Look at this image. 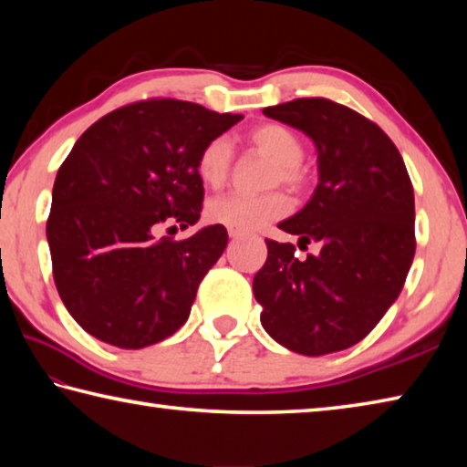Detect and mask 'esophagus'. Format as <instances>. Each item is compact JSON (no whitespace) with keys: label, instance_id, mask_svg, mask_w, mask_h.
<instances>
[{"label":"esophagus","instance_id":"1","mask_svg":"<svg viewBox=\"0 0 467 467\" xmlns=\"http://www.w3.org/2000/svg\"><path fill=\"white\" fill-rule=\"evenodd\" d=\"M228 236H231V239H233V241H236V239H241V234H239V233H236V231H228Z\"/></svg>","mask_w":467,"mask_h":467}]
</instances>
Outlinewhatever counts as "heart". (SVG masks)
<instances>
[{
  "label": "heart",
  "mask_w": 467,
  "mask_h": 467,
  "mask_svg": "<svg viewBox=\"0 0 467 467\" xmlns=\"http://www.w3.org/2000/svg\"><path fill=\"white\" fill-rule=\"evenodd\" d=\"M251 144L278 162L275 177L288 185H300L305 181V169L300 161L305 146L295 131L278 123H265L251 131ZM233 161V146L226 138H214L202 148L195 171L205 187H220L228 177ZM288 212V200L282 193L243 195L231 193L216 197L208 205V218L236 233H253Z\"/></svg>",
  "instance_id": "b5f03b06"
}]
</instances>
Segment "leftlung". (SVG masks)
I'll return each mask as SVG.
<instances>
[{
    "label": "left lung",
    "mask_w": 467,
    "mask_h": 467,
    "mask_svg": "<svg viewBox=\"0 0 467 467\" xmlns=\"http://www.w3.org/2000/svg\"><path fill=\"white\" fill-rule=\"evenodd\" d=\"M264 115L303 131L317 148L319 183L278 228L319 253L267 239L253 278L262 326L305 357L358 344L395 303L412 265L414 189L393 141L357 110L327 99H296Z\"/></svg>",
    "instance_id": "1"
}]
</instances>
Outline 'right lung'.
<instances>
[{
  "instance_id": "obj_1",
  "label": "right lung",
  "mask_w": 467,
  "mask_h": 467,
  "mask_svg": "<svg viewBox=\"0 0 467 467\" xmlns=\"http://www.w3.org/2000/svg\"><path fill=\"white\" fill-rule=\"evenodd\" d=\"M243 115L156 99L121 107L76 141L53 185L47 241L69 315L100 342L140 350L183 326L203 275L226 249L223 224L185 241L162 223L200 220L195 162Z\"/></svg>"
}]
</instances>
